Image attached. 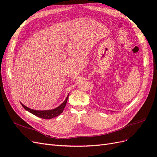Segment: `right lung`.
I'll return each instance as SVG.
<instances>
[{"label":"right lung","instance_id":"obj_1","mask_svg":"<svg viewBox=\"0 0 157 157\" xmlns=\"http://www.w3.org/2000/svg\"><path fill=\"white\" fill-rule=\"evenodd\" d=\"M69 97V94L67 95V98H65V101L59 105L58 107L55 109H51V110H44V111H39V110H34V109H30L29 107H26L25 105H23L22 103H21V105L23 107L26 111H29V113L33 114V115L40 117L41 118H43V119H51L52 118H54L56 117H58L59 115L61 113H62L63 111V109L66 105V103H67V99Z\"/></svg>","mask_w":157,"mask_h":157}]
</instances>
